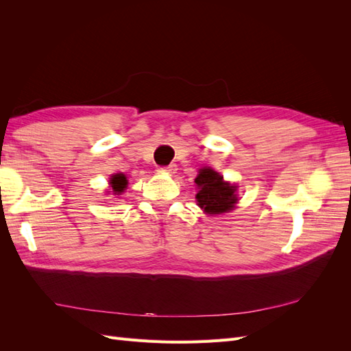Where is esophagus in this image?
<instances>
[{
    "instance_id": "obj_1",
    "label": "esophagus",
    "mask_w": 351,
    "mask_h": 351,
    "mask_svg": "<svg viewBox=\"0 0 351 351\" xmlns=\"http://www.w3.org/2000/svg\"><path fill=\"white\" fill-rule=\"evenodd\" d=\"M177 171V165L176 164H169L167 167L159 168V173H167V174H174Z\"/></svg>"
}]
</instances>
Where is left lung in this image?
<instances>
[{"instance_id": "1", "label": "left lung", "mask_w": 351, "mask_h": 351, "mask_svg": "<svg viewBox=\"0 0 351 351\" xmlns=\"http://www.w3.org/2000/svg\"><path fill=\"white\" fill-rule=\"evenodd\" d=\"M195 183L199 187V192L196 195L199 206L209 215H217L231 210L237 204L236 187L226 183L214 169H199Z\"/></svg>"}]
</instances>
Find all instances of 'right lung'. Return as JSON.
<instances>
[{
    "label": "right lung",
    "instance_id": "1",
    "mask_svg": "<svg viewBox=\"0 0 351 351\" xmlns=\"http://www.w3.org/2000/svg\"><path fill=\"white\" fill-rule=\"evenodd\" d=\"M110 184H111V189H112L114 195H120V193L124 192V189L127 187V178L121 173L114 174V176H111Z\"/></svg>",
    "mask_w": 351,
    "mask_h": 351
}]
</instances>
